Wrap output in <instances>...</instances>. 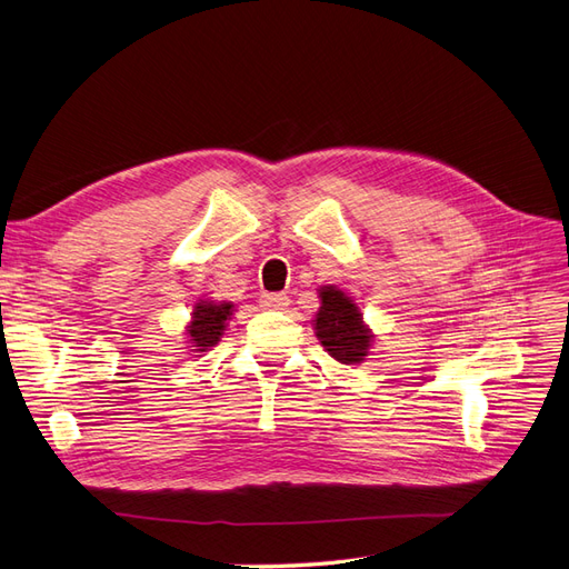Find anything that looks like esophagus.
<instances>
[{
  "label": "esophagus",
  "instance_id": "1",
  "mask_svg": "<svg viewBox=\"0 0 569 569\" xmlns=\"http://www.w3.org/2000/svg\"><path fill=\"white\" fill-rule=\"evenodd\" d=\"M287 303H289L287 295H263L261 297V306L270 308V311H284Z\"/></svg>",
  "mask_w": 569,
  "mask_h": 569
}]
</instances>
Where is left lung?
<instances>
[{
    "instance_id": "left-lung-1",
    "label": "left lung",
    "mask_w": 569,
    "mask_h": 569,
    "mask_svg": "<svg viewBox=\"0 0 569 569\" xmlns=\"http://www.w3.org/2000/svg\"><path fill=\"white\" fill-rule=\"evenodd\" d=\"M320 301L316 335L325 351L343 366L360 363L368 356L372 335L363 325L358 306L332 284L320 289Z\"/></svg>"
}]
</instances>
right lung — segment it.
<instances>
[{
  "mask_svg": "<svg viewBox=\"0 0 569 569\" xmlns=\"http://www.w3.org/2000/svg\"><path fill=\"white\" fill-rule=\"evenodd\" d=\"M230 316H232V303L199 301L194 306L192 322L187 327V335H189V341L197 347V351H206L220 341Z\"/></svg>",
  "mask_w": 569,
  "mask_h": 569,
  "instance_id": "add662e5",
  "label": "right lung"
}]
</instances>
